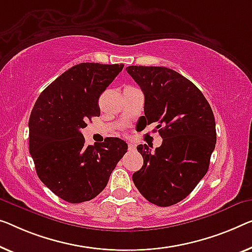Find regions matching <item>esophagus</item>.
Here are the masks:
<instances>
[{
	"mask_svg": "<svg viewBox=\"0 0 252 252\" xmlns=\"http://www.w3.org/2000/svg\"><path fill=\"white\" fill-rule=\"evenodd\" d=\"M127 149L134 150V149H136V145H134L133 142H129V144H127Z\"/></svg>",
	"mask_w": 252,
	"mask_h": 252,
	"instance_id": "34e87169",
	"label": "esophagus"
}]
</instances>
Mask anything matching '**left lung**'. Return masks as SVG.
<instances>
[{"instance_id":"obj_1","label":"left lung","mask_w":252,"mask_h":252,"mask_svg":"<svg viewBox=\"0 0 252 252\" xmlns=\"http://www.w3.org/2000/svg\"><path fill=\"white\" fill-rule=\"evenodd\" d=\"M127 73L145 95V123H157L162 146L137 149L144 158L132 180L142 196L160 207L189 196L207 173L215 149L216 125L202 93L186 77L164 66L130 65Z\"/></svg>"}]
</instances>
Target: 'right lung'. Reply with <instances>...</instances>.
<instances>
[{
    "label": "right lung",
    "mask_w": 252,
    "mask_h": 252,
    "mask_svg": "<svg viewBox=\"0 0 252 252\" xmlns=\"http://www.w3.org/2000/svg\"><path fill=\"white\" fill-rule=\"evenodd\" d=\"M125 64L79 63L37 98L29 119V152L48 189L71 204L92 200L126 153L120 138L86 146L81 129L99 116L98 99Z\"/></svg>",
    "instance_id": "1"
}]
</instances>
